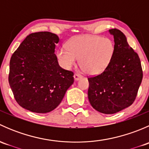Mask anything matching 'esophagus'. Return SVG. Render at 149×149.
Here are the masks:
<instances>
[{
  "instance_id": "obj_1",
  "label": "esophagus",
  "mask_w": 149,
  "mask_h": 149,
  "mask_svg": "<svg viewBox=\"0 0 149 149\" xmlns=\"http://www.w3.org/2000/svg\"><path fill=\"white\" fill-rule=\"evenodd\" d=\"M73 77H74V79L75 81H79V79H81L82 78V76H81V75L79 74H77V73H76V74H74V76H73Z\"/></svg>"
}]
</instances>
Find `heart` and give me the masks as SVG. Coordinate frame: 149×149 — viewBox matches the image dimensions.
I'll return each mask as SVG.
<instances>
[{
    "label": "heart",
    "instance_id": "heart-1",
    "mask_svg": "<svg viewBox=\"0 0 149 149\" xmlns=\"http://www.w3.org/2000/svg\"><path fill=\"white\" fill-rule=\"evenodd\" d=\"M67 47L60 48L57 53L61 65L70 69L79 59L81 68L88 75L102 73L110 63L115 52L110 39L91 34L73 37L68 41Z\"/></svg>",
    "mask_w": 149,
    "mask_h": 149
}]
</instances>
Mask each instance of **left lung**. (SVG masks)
Instances as JSON below:
<instances>
[{
    "label": "left lung",
    "mask_w": 149,
    "mask_h": 149,
    "mask_svg": "<svg viewBox=\"0 0 149 149\" xmlns=\"http://www.w3.org/2000/svg\"><path fill=\"white\" fill-rule=\"evenodd\" d=\"M109 32L115 42L112 61L102 73L88 79V101L94 109L107 115L133 103L143 79L139 55L129 46L125 34L117 29Z\"/></svg>",
    "instance_id": "obj_1"
}]
</instances>
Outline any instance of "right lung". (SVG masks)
Masks as SVG:
<instances>
[{
  "instance_id": "1",
  "label": "right lung",
  "mask_w": 149,
  "mask_h": 149,
  "mask_svg": "<svg viewBox=\"0 0 149 149\" xmlns=\"http://www.w3.org/2000/svg\"><path fill=\"white\" fill-rule=\"evenodd\" d=\"M57 34L40 31L29 34L13 52L8 82L15 100L24 109L47 113L61 102L73 84V73L59 65L55 54Z\"/></svg>"
}]
</instances>
